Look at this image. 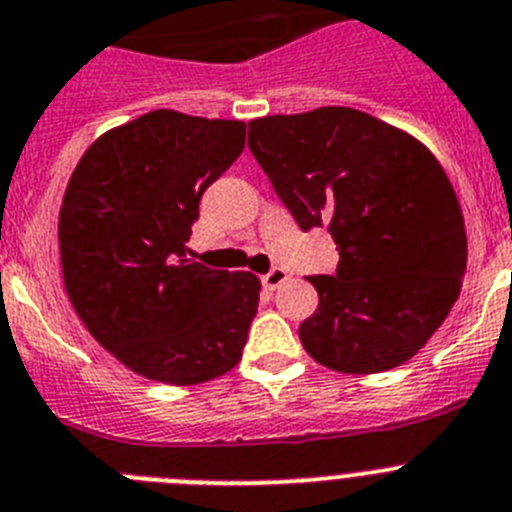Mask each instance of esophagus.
<instances>
[{"mask_svg":"<svg viewBox=\"0 0 512 512\" xmlns=\"http://www.w3.org/2000/svg\"><path fill=\"white\" fill-rule=\"evenodd\" d=\"M286 281H288V273L283 268H273V270H270V273L262 275V286L268 288V291H275V288H281Z\"/></svg>","mask_w":512,"mask_h":512,"instance_id":"esophagus-1","label":"esophagus"}]
</instances>
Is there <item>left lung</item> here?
<instances>
[{"label": "left lung", "mask_w": 512, "mask_h": 512, "mask_svg": "<svg viewBox=\"0 0 512 512\" xmlns=\"http://www.w3.org/2000/svg\"><path fill=\"white\" fill-rule=\"evenodd\" d=\"M250 149L304 231L330 226L335 275L299 337L353 376L407 363L448 317L466 270L464 213L428 146L355 108L250 121Z\"/></svg>", "instance_id": "8db88e82"}]
</instances>
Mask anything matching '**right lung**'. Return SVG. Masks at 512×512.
Listing matches in <instances>:
<instances>
[{
	"mask_svg": "<svg viewBox=\"0 0 512 512\" xmlns=\"http://www.w3.org/2000/svg\"><path fill=\"white\" fill-rule=\"evenodd\" d=\"M244 128L151 110L102 133L71 172L59 211L66 293L90 335L144 379L193 386L242 361L260 281L190 262L185 242Z\"/></svg>",
	"mask_w": 512,
	"mask_h": 512,
	"instance_id": "obj_1",
	"label": "right lung"
}]
</instances>
